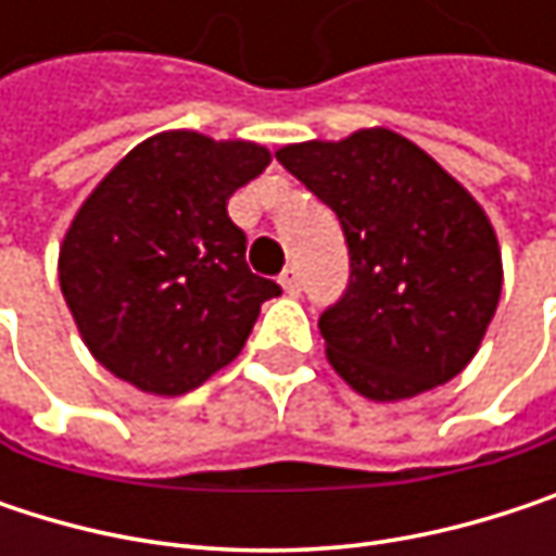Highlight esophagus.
Here are the masks:
<instances>
[{"instance_id":"esophagus-1","label":"esophagus","mask_w":556,"mask_h":556,"mask_svg":"<svg viewBox=\"0 0 556 556\" xmlns=\"http://www.w3.org/2000/svg\"><path fill=\"white\" fill-rule=\"evenodd\" d=\"M279 286L289 292V295H299L302 292V277H299V267H286L282 277H279Z\"/></svg>"}]
</instances>
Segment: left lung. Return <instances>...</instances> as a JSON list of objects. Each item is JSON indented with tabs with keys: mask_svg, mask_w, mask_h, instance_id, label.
Here are the masks:
<instances>
[{
	"mask_svg": "<svg viewBox=\"0 0 556 556\" xmlns=\"http://www.w3.org/2000/svg\"><path fill=\"white\" fill-rule=\"evenodd\" d=\"M277 161L341 222L351 277L318 318L331 367L395 402L454 380L502 292L496 231L477 199L387 128L279 148Z\"/></svg>",
	"mask_w": 556,
	"mask_h": 556,
	"instance_id": "left-lung-1",
	"label": "left lung"
}]
</instances>
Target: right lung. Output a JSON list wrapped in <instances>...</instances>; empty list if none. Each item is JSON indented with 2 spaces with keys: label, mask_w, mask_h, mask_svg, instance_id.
Listing matches in <instances>:
<instances>
[{
  "label": "right lung",
  "mask_w": 556,
  "mask_h": 556,
  "mask_svg": "<svg viewBox=\"0 0 556 556\" xmlns=\"http://www.w3.org/2000/svg\"><path fill=\"white\" fill-rule=\"evenodd\" d=\"M270 164L251 141L167 131L138 144L76 212L60 289L92 357L154 395L228 367L279 282L251 274L235 189Z\"/></svg>",
  "instance_id": "1"
}]
</instances>
